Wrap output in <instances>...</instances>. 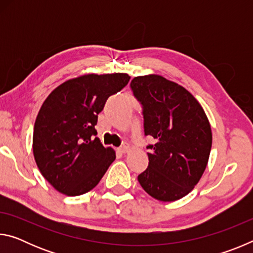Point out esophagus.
Here are the masks:
<instances>
[{
  "instance_id": "esophagus-1",
  "label": "esophagus",
  "mask_w": 253,
  "mask_h": 253,
  "mask_svg": "<svg viewBox=\"0 0 253 253\" xmlns=\"http://www.w3.org/2000/svg\"><path fill=\"white\" fill-rule=\"evenodd\" d=\"M128 148H129V147H128V145L124 144L123 146H121V147L118 148V152L121 153V154H125V153H127V152H128Z\"/></svg>"
}]
</instances>
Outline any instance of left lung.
<instances>
[{
    "mask_svg": "<svg viewBox=\"0 0 253 253\" xmlns=\"http://www.w3.org/2000/svg\"><path fill=\"white\" fill-rule=\"evenodd\" d=\"M131 91L143 108L148 168L138 175L146 193L163 202L193 190L208 165L212 146L209 119L199 101L182 85L157 75L135 77Z\"/></svg>",
    "mask_w": 253,
    "mask_h": 253,
    "instance_id": "obj_1",
    "label": "left lung"
}]
</instances>
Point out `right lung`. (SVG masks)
<instances>
[{
    "mask_svg": "<svg viewBox=\"0 0 253 253\" xmlns=\"http://www.w3.org/2000/svg\"><path fill=\"white\" fill-rule=\"evenodd\" d=\"M127 74L85 75L46 97L33 129V155L43 177L77 196L95 187L116 155L100 143L95 126L108 98L128 84Z\"/></svg>",
    "mask_w": 253,
    "mask_h": 253,
    "instance_id": "right-lung-1",
    "label": "right lung"
}]
</instances>
